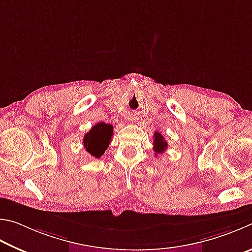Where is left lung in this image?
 I'll list each match as a JSON object with an SVG mask.
<instances>
[{"label": "left lung", "mask_w": 252, "mask_h": 252, "mask_svg": "<svg viewBox=\"0 0 252 252\" xmlns=\"http://www.w3.org/2000/svg\"><path fill=\"white\" fill-rule=\"evenodd\" d=\"M167 142L164 138L159 131H155V135H154V152H155V156L157 154H161L164 153V151L167 149Z\"/></svg>", "instance_id": "left-lung-1"}]
</instances>
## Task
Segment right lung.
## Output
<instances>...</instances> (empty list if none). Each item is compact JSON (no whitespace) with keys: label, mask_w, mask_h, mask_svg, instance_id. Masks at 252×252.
I'll list each match as a JSON object with an SVG mask.
<instances>
[{"label":"right lung","mask_w":252,"mask_h":252,"mask_svg":"<svg viewBox=\"0 0 252 252\" xmlns=\"http://www.w3.org/2000/svg\"><path fill=\"white\" fill-rule=\"evenodd\" d=\"M113 136V126L110 124L100 122L92 127L87 134L84 135L83 144L86 152L95 158H99L109 146Z\"/></svg>","instance_id":"add662e5"}]
</instances>
